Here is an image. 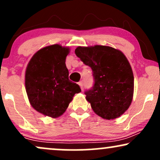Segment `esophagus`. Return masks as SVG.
<instances>
[{
    "label": "esophagus",
    "mask_w": 160,
    "mask_h": 160,
    "mask_svg": "<svg viewBox=\"0 0 160 160\" xmlns=\"http://www.w3.org/2000/svg\"><path fill=\"white\" fill-rule=\"evenodd\" d=\"M78 84H79V86H80V89H81L82 90V89H83V82H82L81 80V81H80L78 82Z\"/></svg>",
    "instance_id": "obj_1"
}]
</instances>
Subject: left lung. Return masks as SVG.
<instances>
[{
  "label": "left lung",
  "instance_id": "1",
  "mask_svg": "<svg viewBox=\"0 0 160 160\" xmlns=\"http://www.w3.org/2000/svg\"><path fill=\"white\" fill-rule=\"evenodd\" d=\"M75 54L92 70L94 85L85 92L93 111L105 120L120 117L132 103L134 76L121 51L108 46L78 47Z\"/></svg>",
  "mask_w": 160,
  "mask_h": 160
}]
</instances>
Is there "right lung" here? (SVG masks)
<instances>
[{"label": "right lung", "mask_w": 160, "mask_h": 160, "mask_svg": "<svg viewBox=\"0 0 160 160\" xmlns=\"http://www.w3.org/2000/svg\"><path fill=\"white\" fill-rule=\"evenodd\" d=\"M68 47L54 44L38 50L25 71V89L31 105L37 111L52 118L65 113L76 93L78 84L68 79L65 65Z\"/></svg>", "instance_id": "obj_1"}]
</instances>
